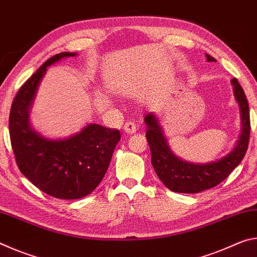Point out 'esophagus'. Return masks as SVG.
I'll return each mask as SVG.
<instances>
[{
  "label": "esophagus",
  "mask_w": 257,
  "mask_h": 257,
  "mask_svg": "<svg viewBox=\"0 0 257 257\" xmlns=\"http://www.w3.org/2000/svg\"><path fill=\"white\" fill-rule=\"evenodd\" d=\"M123 130H124V133H127V134L136 133V124H135L133 121H127V122L123 124Z\"/></svg>",
  "instance_id": "1"
}]
</instances>
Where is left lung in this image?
I'll use <instances>...</instances> for the list:
<instances>
[{
  "label": "left lung",
  "instance_id": "left-lung-1",
  "mask_svg": "<svg viewBox=\"0 0 257 257\" xmlns=\"http://www.w3.org/2000/svg\"><path fill=\"white\" fill-rule=\"evenodd\" d=\"M206 60L208 62L216 61L208 54H206ZM231 85L233 86L234 98L240 108L241 134L234 149L223 158L213 162L196 164L178 158L169 147L156 116L153 113H147L145 115L146 139L151 149L152 165L159 179L167 188L185 194H196L210 189L222 182L241 162L249 143V107L246 95L236 78L231 79Z\"/></svg>",
  "mask_w": 257,
  "mask_h": 257
}]
</instances>
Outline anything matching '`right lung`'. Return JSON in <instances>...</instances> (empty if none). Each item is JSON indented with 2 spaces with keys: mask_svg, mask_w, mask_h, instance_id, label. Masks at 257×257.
<instances>
[{
  "mask_svg": "<svg viewBox=\"0 0 257 257\" xmlns=\"http://www.w3.org/2000/svg\"><path fill=\"white\" fill-rule=\"evenodd\" d=\"M76 53L52 56L21 86L12 102L9 130L21 173L50 196L78 199L89 195L105 176L120 132L97 123L87 124L69 138L49 139L35 132L29 112L47 67Z\"/></svg>",
  "mask_w": 257,
  "mask_h": 257,
  "instance_id": "1",
  "label": "right lung"
}]
</instances>
